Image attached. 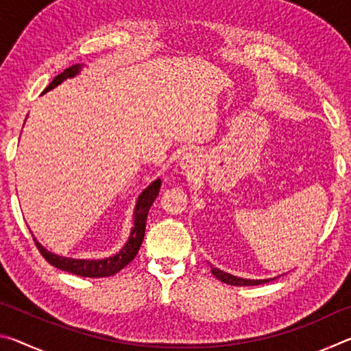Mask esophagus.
<instances>
[{
    "label": "esophagus",
    "instance_id": "obj_1",
    "mask_svg": "<svg viewBox=\"0 0 351 351\" xmlns=\"http://www.w3.org/2000/svg\"><path fill=\"white\" fill-rule=\"evenodd\" d=\"M180 165H181V169L184 171H187V173H192V171H195V170L198 169V158H197V154H195L193 152L184 153L182 156H181Z\"/></svg>",
    "mask_w": 351,
    "mask_h": 351
}]
</instances>
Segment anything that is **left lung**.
<instances>
[{
  "instance_id": "left-lung-1",
  "label": "left lung",
  "mask_w": 351,
  "mask_h": 351,
  "mask_svg": "<svg viewBox=\"0 0 351 351\" xmlns=\"http://www.w3.org/2000/svg\"><path fill=\"white\" fill-rule=\"evenodd\" d=\"M212 274L215 276L218 280H221L223 283H228V285H234V287H255V285H261V283H266L269 280H274V278H263V280H251V278H241V277H237L232 274H228V272H224L218 268H212Z\"/></svg>"
}]
</instances>
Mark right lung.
I'll list each match as a JSON object with an SVG mask.
<instances>
[{"mask_svg":"<svg viewBox=\"0 0 351 351\" xmlns=\"http://www.w3.org/2000/svg\"><path fill=\"white\" fill-rule=\"evenodd\" d=\"M82 66L83 64H73V66L64 69L62 74H58L56 79L46 86L43 94L54 90V88L57 85H60L63 80L73 79V77H75L80 73ZM159 189H161V180H156L139 195L138 201H136V207L133 213L134 223L125 246H123L117 254L111 255V257L99 258V260L69 258V257H62V255L49 252L46 247L41 246L40 243L34 239L35 245H37L40 254L43 255L47 263H51L52 266H56V268L62 271H66V272H71V274H75L80 277H93V278L114 276L116 272L125 268L130 261L136 257V254H138L139 247L142 245V240H144V235H145V223H147L148 210H150L153 201L156 199V197L159 195Z\"/></svg>","mask_w":351,"mask_h":351,"instance_id":"obj_1","label":"right lung"}]
</instances>
